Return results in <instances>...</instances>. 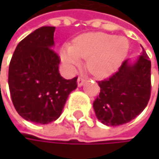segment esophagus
I'll use <instances>...</instances> for the list:
<instances>
[{
    "label": "esophagus",
    "instance_id": "obj_1",
    "mask_svg": "<svg viewBox=\"0 0 159 159\" xmlns=\"http://www.w3.org/2000/svg\"><path fill=\"white\" fill-rule=\"evenodd\" d=\"M84 79L82 76L78 77V80H77V84H78V86L83 85V84H84Z\"/></svg>",
    "mask_w": 159,
    "mask_h": 159
}]
</instances>
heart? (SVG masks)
<instances>
[{
	"instance_id": "obj_1",
	"label": "heart",
	"mask_w": 159,
	"mask_h": 159,
	"mask_svg": "<svg viewBox=\"0 0 159 159\" xmlns=\"http://www.w3.org/2000/svg\"><path fill=\"white\" fill-rule=\"evenodd\" d=\"M129 43L124 38L106 33H86L75 39L73 45H64L61 59L73 69L80 63V58L87 59L86 67L95 76L105 78L113 74L124 60Z\"/></svg>"
}]
</instances>
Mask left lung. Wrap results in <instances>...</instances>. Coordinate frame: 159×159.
<instances>
[{
	"instance_id": "1",
	"label": "left lung",
	"mask_w": 159,
	"mask_h": 159,
	"mask_svg": "<svg viewBox=\"0 0 159 159\" xmlns=\"http://www.w3.org/2000/svg\"><path fill=\"white\" fill-rule=\"evenodd\" d=\"M93 103L97 118L108 126L127 123L146 107L151 95V61L144 51L134 64L124 61L108 79L98 81Z\"/></svg>"
}]
</instances>
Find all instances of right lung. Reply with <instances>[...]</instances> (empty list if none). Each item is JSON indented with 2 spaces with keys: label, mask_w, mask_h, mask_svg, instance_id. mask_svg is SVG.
Masks as SVG:
<instances>
[{
  "label": "right lung",
  "mask_w": 159,
  "mask_h": 159,
  "mask_svg": "<svg viewBox=\"0 0 159 159\" xmlns=\"http://www.w3.org/2000/svg\"><path fill=\"white\" fill-rule=\"evenodd\" d=\"M54 26H42L19 42L9 65L8 84L13 104L26 120L48 124L56 120L77 77L64 79L61 59L52 49Z\"/></svg>",
  "instance_id": "1"
}]
</instances>
